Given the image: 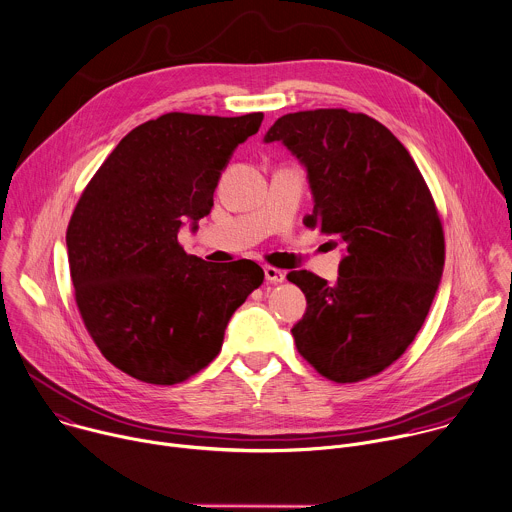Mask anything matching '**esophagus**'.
I'll list each match as a JSON object with an SVG mask.
<instances>
[{
    "mask_svg": "<svg viewBox=\"0 0 512 512\" xmlns=\"http://www.w3.org/2000/svg\"><path fill=\"white\" fill-rule=\"evenodd\" d=\"M263 271H265V279H267L269 283H281V281H285V271H281V269H277V267L265 265Z\"/></svg>",
    "mask_w": 512,
    "mask_h": 512,
    "instance_id": "34e87169",
    "label": "esophagus"
}]
</instances>
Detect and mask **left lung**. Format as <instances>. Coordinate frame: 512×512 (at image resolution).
Masks as SVG:
<instances>
[{
    "label": "left lung",
    "instance_id": "obj_1",
    "mask_svg": "<svg viewBox=\"0 0 512 512\" xmlns=\"http://www.w3.org/2000/svg\"><path fill=\"white\" fill-rule=\"evenodd\" d=\"M265 142H283L305 166L309 229L344 243L335 285L291 271L307 299L293 325L297 352L327 380L380 374L414 342L444 269V231L424 177L378 120L344 108L281 116Z\"/></svg>",
    "mask_w": 512,
    "mask_h": 512
}]
</instances>
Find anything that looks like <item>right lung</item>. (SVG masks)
<instances>
[{"label":"right lung","instance_id":"1","mask_svg":"<svg viewBox=\"0 0 512 512\" xmlns=\"http://www.w3.org/2000/svg\"><path fill=\"white\" fill-rule=\"evenodd\" d=\"M263 112H168L130 130L84 189L66 233L76 303L102 356L124 374L173 386L221 352L227 323L263 283L247 259L207 263L179 243L197 231L235 148Z\"/></svg>","mask_w":512,"mask_h":512}]
</instances>
